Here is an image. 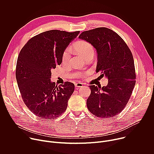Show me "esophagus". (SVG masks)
<instances>
[{"label":"esophagus","instance_id":"34e87169","mask_svg":"<svg viewBox=\"0 0 154 154\" xmlns=\"http://www.w3.org/2000/svg\"><path fill=\"white\" fill-rule=\"evenodd\" d=\"M82 86H83V83H82L80 82H78V83H75V86L77 87V88H80V87H82Z\"/></svg>","mask_w":154,"mask_h":154}]
</instances>
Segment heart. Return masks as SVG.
<instances>
[{
  "label": "heart",
  "instance_id": "b5f03b06",
  "mask_svg": "<svg viewBox=\"0 0 154 154\" xmlns=\"http://www.w3.org/2000/svg\"><path fill=\"white\" fill-rule=\"evenodd\" d=\"M75 49L82 55L84 57H86L91 54H94V49L91 44L88 42L85 41H79L77 42L74 45ZM71 54V48L68 47L66 49L62 54V61L63 63L67 62L70 57ZM79 75H84L85 74H79Z\"/></svg>",
  "mask_w": 154,
  "mask_h": 154
}]
</instances>
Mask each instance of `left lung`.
I'll return each mask as SVG.
<instances>
[{
    "mask_svg": "<svg viewBox=\"0 0 154 154\" xmlns=\"http://www.w3.org/2000/svg\"><path fill=\"white\" fill-rule=\"evenodd\" d=\"M79 38L90 42L97 54L96 72L108 79L106 86L91 85L86 100L89 111L101 118L118 115L126 106L136 80L134 60L128 47L116 32L106 27L83 32Z\"/></svg>",
    "mask_w": 154,
    "mask_h": 154,
    "instance_id": "8db88e82",
    "label": "left lung"
}]
</instances>
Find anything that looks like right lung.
Wrapping results in <instances>:
<instances>
[{
  "label": "right lung",
  "mask_w": 154,
  "mask_h": 154,
  "mask_svg": "<svg viewBox=\"0 0 154 154\" xmlns=\"http://www.w3.org/2000/svg\"><path fill=\"white\" fill-rule=\"evenodd\" d=\"M80 32L52 30L32 38L19 54L16 77L26 105L40 119H55L66 109L74 85L58 86L51 82V71L62 62V54Z\"/></svg>",
  "instance_id": "add662e5"
}]
</instances>
